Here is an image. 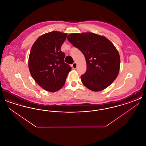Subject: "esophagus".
I'll return each instance as SVG.
<instances>
[{"label": "esophagus", "instance_id": "obj_1", "mask_svg": "<svg viewBox=\"0 0 146 146\" xmlns=\"http://www.w3.org/2000/svg\"><path fill=\"white\" fill-rule=\"evenodd\" d=\"M76 67H77V64L76 62H74L72 64V67L74 69H76Z\"/></svg>", "mask_w": 146, "mask_h": 146}]
</instances>
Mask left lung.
I'll list each match as a JSON object with an SVG mask.
<instances>
[{
  "instance_id": "obj_1",
  "label": "left lung",
  "mask_w": 146,
  "mask_h": 146,
  "mask_svg": "<svg viewBox=\"0 0 146 146\" xmlns=\"http://www.w3.org/2000/svg\"><path fill=\"white\" fill-rule=\"evenodd\" d=\"M67 39L85 56L87 69L80 76L84 85L96 92L109 86L118 76L120 64L113 43L104 36L91 32L72 33Z\"/></svg>"
}]
</instances>
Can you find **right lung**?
<instances>
[{
  "label": "right lung",
  "instance_id": "1",
  "mask_svg": "<svg viewBox=\"0 0 146 146\" xmlns=\"http://www.w3.org/2000/svg\"><path fill=\"white\" fill-rule=\"evenodd\" d=\"M67 34L52 31L39 36L32 46L28 59L30 73L41 88L51 92L64 85L71 67L61 51Z\"/></svg>",
  "mask_w": 146,
  "mask_h": 146
}]
</instances>
